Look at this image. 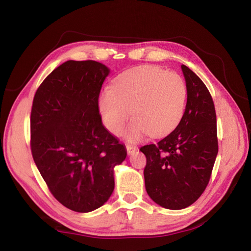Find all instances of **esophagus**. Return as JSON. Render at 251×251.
Returning <instances> with one entry per match:
<instances>
[{"label": "esophagus", "instance_id": "esophagus-1", "mask_svg": "<svg viewBox=\"0 0 251 251\" xmlns=\"http://www.w3.org/2000/svg\"><path fill=\"white\" fill-rule=\"evenodd\" d=\"M126 150H127V153L131 155L136 152V151L138 150V148L136 147V145H130V144H126Z\"/></svg>", "mask_w": 251, "mask_h": 251}]
</instances>
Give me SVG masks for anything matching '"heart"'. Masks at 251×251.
<instances>
[{
	"label": "heart",
	"instance_id": "heart-1",
	"mask_svg": "<svg viewBox=\"0 0 251 251\" xmlns=\"http://www.w3.org/2000/svg\"><path fill=\"white\" fill-rule=\"evenodd\" d=\"M187 94V84L179 74L153 65L139 66L122 73L112 89L100 92L98 111L114 135L123 132L131 110L135 119L125 131L127 139L136 140L148 132L162 137L182 121Z\"/></svg>",
	"mask_w": 251,
	"mask_h": 251
}]
</instances>
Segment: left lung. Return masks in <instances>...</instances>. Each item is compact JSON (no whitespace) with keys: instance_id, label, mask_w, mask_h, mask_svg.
Returning a JSON list of instances; mask_svg holds the SVG:
<instances>
[{"instance_id":"8db88e82","label":"left lung","mask_w":251,"mask_h":251,"mask_svg":"<svg viewBox=\"0 0 251 251\" xmlns=\"http://www.w3.org/2000/svg\"><path fill=\"white\" fill-rule=\"evenodd\" d=\"M187 103L182 121L156 144L140 151L147 157L145 189L154 202L169 209L191 205L205 190L218 153L216 112L202 80L182 65Z\"/></svg>"}]
</instances>
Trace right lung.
Wrapping results in <instances>:
<instances>
[{"label": "right lung", "mask_w": 251, "mask_h": 251, "mask_svg": "<svg viewBox=\"0 0 251 251\" xmlns=\"http://www.w3.org/2000/svg\"><path fill=\"white\" fill-rule=\"evenodd\" d=\"M110 69L67 61L39 85L31 111V151L40 176L61 204L87 213L114 189L113 168L126 149L102 125L98 96Z\"/></svg>", "instance_id": "right-lung-1"}]
</instances>
